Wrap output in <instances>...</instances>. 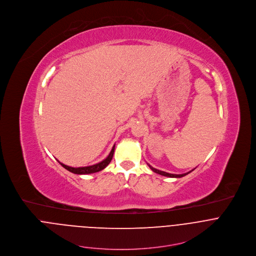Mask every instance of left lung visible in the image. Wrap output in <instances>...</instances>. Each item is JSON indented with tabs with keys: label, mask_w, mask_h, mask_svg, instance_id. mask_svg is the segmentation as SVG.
Masks as SVG:
<instances>
[{
	"label": "left lung",
	"mask_w": 256,
	"mask_h": 256,
	"mask_svg": "<svg viewBox=\"0 0 256 256\" xmlns=\"http://www.w3.org/2000/svg\"><path fill=\"white\" fill-rule=\"evenodd\" d=\"M148 166H150V168L154 172H156V174H160V176H168V178H182V176H185L186 174H188L189 172H186V174H168V172H162V170H156V168H154L152 166H150V164H148Z\"/></svg>",
	"instance_id": "8db88e82"
}]
</instances>
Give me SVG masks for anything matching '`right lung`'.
<instances>
[{
    "label": "right lung",
    "mask_w": 256,
    "mask_h": 256,
    "mask_svg": "<svg viewBox=\"0 0 256 256\" xmlns=\"http://www.w3.org/2000/svg\"><path fill=\"white\" fill-rule=\"evenodd\" d=\"M114 148H115V145L112 148V150H111L106 160H104L102 162H98V164H94V166H82V168H72V166H66V164H62V162H60L61 166H62L63 168H65L67 170H69V172H73V174H94V172H98L102 170L104 168H106L110 164V162H111V160H112V156H113V154H114Z\"/></svg>",
    "instance_id": "1"
}]
</instances>
